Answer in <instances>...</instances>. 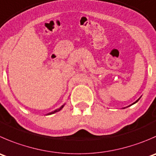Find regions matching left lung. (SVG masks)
<instances>
[{
	"mask_svg": "<svg viewBox=\"0 0 156 156\" xmlns=\"http://www.w3.org/2000/svg\"><path fill=\"white\" fill-rule=\"evenodd\" d=\"M140 98H139V99H138V100H136V101H135V102H134V103H133V104H130V105L127 106V107H129V106H132V105H133V104H136V102H138V101H139V100H140ZM126 107H123V109H124V108H126Z\"/></svg>",
	"mask_w": 156,
	"mask_h": 156,
	"instance_id": "obj_1",
	"label": "left lung"
}]
</instances>
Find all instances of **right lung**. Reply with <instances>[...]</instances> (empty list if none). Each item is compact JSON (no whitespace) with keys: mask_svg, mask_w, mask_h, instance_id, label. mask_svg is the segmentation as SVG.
<instances>
[{"mask_svg":"<svg viewBox=\"0 0 156 156\" xmlns=\"http://www.w3.org/2000/svg\"><path fill=\"white\" fill-rule=\"evenodd\" d=\"M66 105V104H63L62 106V107H60L59 108H58V109H56V110H54V111H52V112H50V113H47V114L46 115H50V114H53V113H56V112H58V111H60V110H62V109L63 108V107H64V106Z\"/></svg>","mask_w":156,"mask_h":156,"instance_id":"right-lung-1","label":"right lung"}]
</instances>
